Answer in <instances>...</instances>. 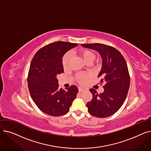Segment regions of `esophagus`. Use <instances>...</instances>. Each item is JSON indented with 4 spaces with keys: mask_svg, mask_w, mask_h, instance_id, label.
I'll use <instances>...</instances> for the list:
<instances>
[{
    "mask_svg": "<svg viewBox=\"0 0 151 151\" xmlns=\"http://www.w3.org/2000/svg\"><path fill=\"white\" fill-rule=\"evenodd\" d=\"M78 91H79V92H81L84 91V88H78Z\"/></svg>",
    "mask_w": 151,
    "mask_h": 151,
    "instance_id": "obj_1",
    "label": "esophagus"
}]
</instances>
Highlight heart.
Returning <instances> with one entry per match:
<instances>
[{"label": "heart", "instance_id": "heart-1", "mask_svg": "<svg viewBox=\"0 0 151 151\" xmlns=\"http://www.w3.org/2000/svg\"><path fill=\"white\" fill-rule=\"evenodd\" d=\"M76 54L80 56L83 61L86 63L87 64H93V61L96 58V54L92 50H88V49H80L76 52ZM71 60V55L69 53L65 54L62 58V63L63 67L65 68H67L69 66L70 62ZM90 75L87 73H78L75 76V80L78 83L80 84H84L87 81H88Z\"/></svg>", "mask_w": 151, "mask_h": 151}]
</instances>
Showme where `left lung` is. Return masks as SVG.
Here are the masks:
<instances>
[{"label": "left lung", "instance_id": "1", "mask_svg": "<svg viewBox=\"0 0 151 151\" xmlns=\"http://www.w3.org/2000/svg\"><path fill=\"white\" fill-rule=\"evenodd\" d=\"M82 46L98 51L102 59V67L98 77L104 83V91L98 93L91 89L92 99L87 103L91 114L106 117L116 113L123 105L130 87L127 65L121 53L114 47L101 43L84 44Z\"/></svg>", "mask_w": 151, "mask_h": 151}]
</instances>
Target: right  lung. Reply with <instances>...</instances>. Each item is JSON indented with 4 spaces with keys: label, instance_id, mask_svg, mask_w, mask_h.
I'll return each instance as SVG.
<instances>
[{
    "label": "right lung",
    "instance_id": "1",
    "mask_svg": "<svg viewBox=\"0 0 151 151\" xmlns=\"http://www.w3.org/2000/svg\"><path fill=\"white\" fill-rule=\"evenodd\" d=\"M77 43L55 42L39 50L32 60L27 82L30 96L37 107L51 116H60L68 112L76 97L78 89L71 86L59 89L57 76L63 73V55Z\"/></svg>",
    "mask_w": 151,
    "mask_h": 151
}]
</instances>
